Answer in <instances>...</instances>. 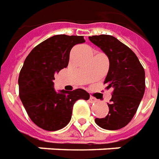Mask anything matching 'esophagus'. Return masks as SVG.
<instances>
[{"label":"esophagus","mask_w":159,"mask_h":159,"mask_svg":"<svg viewBox=\"0 0 159 159\" xmlns=\"http://www.w3.org/2000/svg\"><path fill=\"white\" fill-rule=\"evenodd\" d=\"M90 101H91V102H97V99L91 96V97H90Z\"/></svg>","instance_id":"obj_1"}]
</instances>
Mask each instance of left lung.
<instances>
[{"mask_svg":"<svg viewBox=\"0 0 159 159\" xmlns=\"http://www.w3.org/2000/svg\"><path fill=\"white\" fill-rule=\"evenodd\" d=\"M109 60V69L104 81L113 88L109 112L105 118L95 119L101 128L115 130L127 125L136 113L145 92V71L133 51L108 34L89 37Z\"/></svg>","mask_w":159,"mask_h":159,"instance_id":"1","label":"left lung"}]
</instances>
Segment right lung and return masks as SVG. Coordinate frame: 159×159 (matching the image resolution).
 Masks as SVG:
<instances>
[{
    "label": "right lung",
    "instance_id": "obj_1",
    "mask_svg": "<svg viewBox=\"0 0 159 159\" xmlns=\"http://www.w3.org/2000/svg\"><path fill=\"white\" fill-rule=\"evenodd\" d=\"M83 36L57 34L36 46L28 55L18 77L19 97L30 119L40 128L54 131L68 125L73 106L90 95L82 89L56 91L54 75L66 68L72 47Z\"/></svg>",
    "mask_w": 159,
    "mask_h": 159
}]
</instances>
